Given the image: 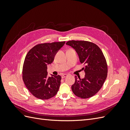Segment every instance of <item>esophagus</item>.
Returning a JSON list of instances; mask_svg holds the SVG:
<instances>
[{
	"label": "esophagus",
	"instance_id": "esophagus-1",
	"mask_svg": "<svg viewBox=\"0 0 130 130\" xmlns=\"http://www.w3.org/2000/svg\"><path fill=\"white\" fill-rule=\"evenodd\" d=\"M67 76V74H63L62 75V78H63L66 77Z\"/></svg>",
	"mask_w": 130,
	"mask_h": 130
}]
</instances>
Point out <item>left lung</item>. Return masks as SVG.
I'll use <instances>...</instances> for the list:
<instances>
[{
    "mask_svg": "<svg viewBox=\"0 0 130 130\" xmlns=\"http://www.w3.org/2000/svg\"><path fill=\"white\" fill-rule=\"evenodd\" d=\"M75 50L81 63H84V78L77 79L72 86L76 96L87 99L95 95L103 86L107 75V65L101 50L92 42L85 41H69L66 43Z\"/></svg>",
    "mask_w": 130,
    "mask_h": 130,
    "instance_id": "8db88e82",
    "label": "left lung"
}]
</instances>
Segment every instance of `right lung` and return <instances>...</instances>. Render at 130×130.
<instances>
[{"mask_svg":"<svg viewBox=\"0 0 130 130\" xmlns=\"http://www.w3.org/2000/svg\"><path fill=\"white\" fill-rule=\"evenodd\" d=\"M65 42L42 43L27 53L23 67V80L32 95L42 100L49 99L57 94L61 84L60 75L49 77L47 66L51 64Z\"/></svg>","mask_w":130,"mask_h":130,"instance_id":"obj_1","label":"right lung"}]
</instances>
